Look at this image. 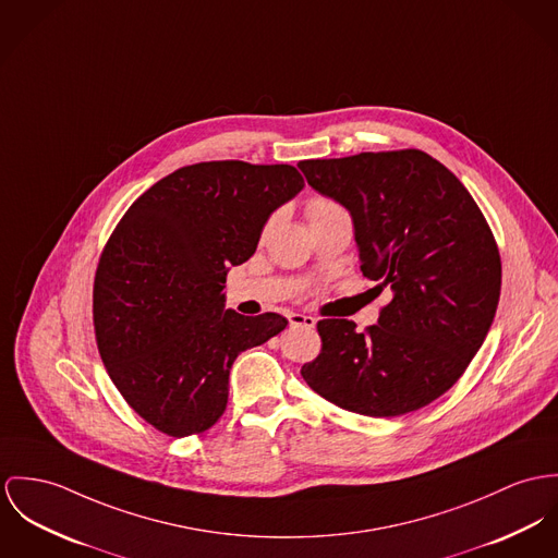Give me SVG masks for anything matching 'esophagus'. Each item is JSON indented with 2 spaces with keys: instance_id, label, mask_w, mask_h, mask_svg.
Listing matches in <instances>:
<instances>
[{
  "instance_id": "1",
  "label": "esophagus",
  "mask_w": 558,
  "mask_h": 558,
  "mask_svg": "<svg viewBox=\"0 0 558 558\" xmlns=\"http://www.w3.org/2000/svg\"><path fill=\"white\" fill-rule=\"evenodd\" d=\"M289 323H291V327H307V329L316 327V320L312 316H305V314H300V312L291 314Z\"/></svg>"
}]
</instances>
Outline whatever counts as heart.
I'll use <instances>...</instances> for the list:
<instances>
[{"label": "heart", "mask_w": 558, "mask_h": 558, "mask_svg": "<svg viewBox=\"0 0 558 558\" xmlns=\"http://www.w3.org/2000/svg\"><path fill=\"white\" fill-rule=\"evenodd\" d=\"M336 208H340V206L329 202V199H314L307 206V216L312 218V216L323 215V213H329V210H336Z\"/></svg>", "instance_id": "1"}]
</instances>
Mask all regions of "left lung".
<instances>
[{"instance_id":"obj_1","label":"left lung","mask_w":558,"mask_h":558,"mask_svg":"<svg viewBox=\"0 0 558 558\" xmlns=\"http://www.w3.org/2000/svg\"><path fill=\"white\" fill-rule=\"evenodd\" d=\"M307 184L352 216L365 278L392 300L376 327L318 323L312 390L363 416L421 410L454 385L484 342L501 293V258L461 180L408 148L301 161Z\"/></svg>"}]
</instances>
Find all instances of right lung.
Returning <instances> with one entry per match:
<instances>
[{"instance_id":"obj_1","label":"right lung","mask_w":558,"mask_h":558,"mask_svg":"<svg viewBox=\"0 0 558 558\" xmlns=\"http://www.w3.org/2000/svg\"><path fill=\"white\" fill-rule=\"evenodd\" d=\"M301 189L293 166L195 163L153 184L117 225L95 274V338L112 383L155 429H210L238 354L289 325L276 312L225 310L222 289Z\"/></svg>"}]
</instances>
